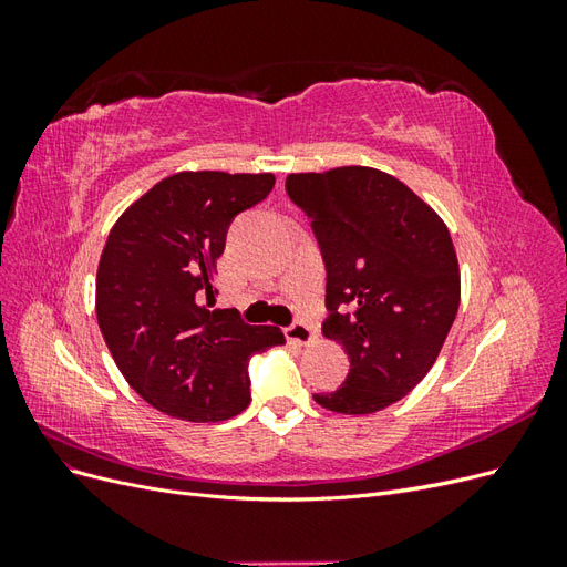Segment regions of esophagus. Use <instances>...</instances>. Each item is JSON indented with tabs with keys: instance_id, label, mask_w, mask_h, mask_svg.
<instances>
[{
	"instance_id": "34e87169",
	"label": "esophagus",
	"mask_w": 567,
	"mask_h": 567,
	"mask_svg": "<svg viewBox=\"0 0 567 567\" xmlns=\"http://www.w3.org/2000/svg\"><path fill=\"white\" fill-rule=\"evenodd\" d=\"M286 338L298 342V346H310V342L317 340V331L307 321H293L286 326Z\"/></svg>"
}]
</instances>
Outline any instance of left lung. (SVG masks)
<instances>
[{"label":"left lung","instance_id":"obj_1","mask_svg":"<svg viewBox=\"0 0 567 567\" xmlns=\"http://www.w3.org/2000/svg\"><path fill=\"white\" fill-rule=\"evenodd\" d=\"M326 265L321 331L350 359L346 383L315 394L336 414H375L431 371L456 319L458 260L450 229L406 184L346 165L288 175Z\"/></svg>","mask_w":567,"mask_h":567}]
</instances>
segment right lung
<instances>
[{"mask_svg": "<svg viewBox=\"0 0 567 567\" xmlns=\"http://www.w3.org/2000/svg\"><path fill=\"white\" fill-rule=\"evenodd\" d=\"M274 175L177 173L113 225L96 271V319L125 381L163 414L227 421L250 404L248 362L284 346L277 326H250L215 298L231 219L269 196Z\"/></svg>", "mask_w": 567, "mask_h": 567, "instance_id": "obj_1", "label": "right lung"}]
</instances>
